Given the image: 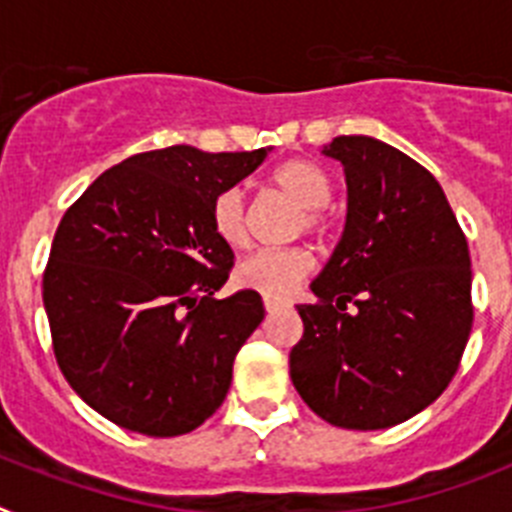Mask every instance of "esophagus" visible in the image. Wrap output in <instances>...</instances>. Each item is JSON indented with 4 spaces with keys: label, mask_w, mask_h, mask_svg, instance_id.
<instances>
[{
    "label": "esophagus",
    "mask_w": 512,
    "mask_h": 512,
    "mask_svg": "<svg viewBox=\"0 0 512 512\" xmlns=\"http://www.w3.org/2000/svg\"><path fill=\"white\" fill-rule=\"evenodd\" d=\"M283 309H286V304H283V301L265 299V311H268V314H275V311H283Z\"/></svg>",
    "instance_id": "1"
}]
</instances>
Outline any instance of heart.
Segmentation results:
<instances>
[{
    "label": "heart",
    "mask_w": 512,
    "mask_h": 512,
    "mask_svg": "<svg viewBox=\"0 0 512 512\" xmlns=\"http://www.w3.org/2000/svg\"><path fill=\"white\" fill-rule=\"evenodd\" d=\"M270 182L296 206L304 208L306 229H319L324 224L319 208L332 201V177L322 164L311 159H291L275 167ZM211 226L213 234L231 250H239L247 244L250 229H247L242 190L229 188L219 193L211 208ZM311 268H314V255L306 247H268V250H257L244 257L234 270V278L239 286L262 293V296L286 299L311 273Z\"/></svg>",
    "instance_id": "b5f03b06"
}]
</instances>
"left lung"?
I'll return each mask as SVG.
<instances>
[{
    "label": "left lung",
    "instance_id": "left-lung-1",
    "mask_svg": "<svg viewBox=\"0 0 512 512\" xmlns=\"http://www.w3.org/2000/svg\"><path fill=\"white\" fill-rule=\"evenodd\" d=\"M342 164L348 216L301 304L291 381L335 428L384 430L441 397L471 332V260L446 193L371 136L322 146Z\"/></svg>",
    "mask_w": 512,
    "mask_h": 512
}]
</instances>
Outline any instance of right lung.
<instances>
[{
	"label": "right lung",
	"instance_id": "right-lung-1",
	"mask_svg": "<svg viewBox=\"0 0 512 512\" xmlns=\"http://www.w3.org/2000/svg\"><path fill=\"white\" fill-rule=\"evenodd\" d=\"M268 151L136 154L64 213L43 275L53 353L71 389L115 425L172 438L224 402L265 306L250 288L213 299L234 252L213 234L211 208Z\"/></svg>",
	"mask_w": 512,
	"mask_h": 512
}]
</instances>
